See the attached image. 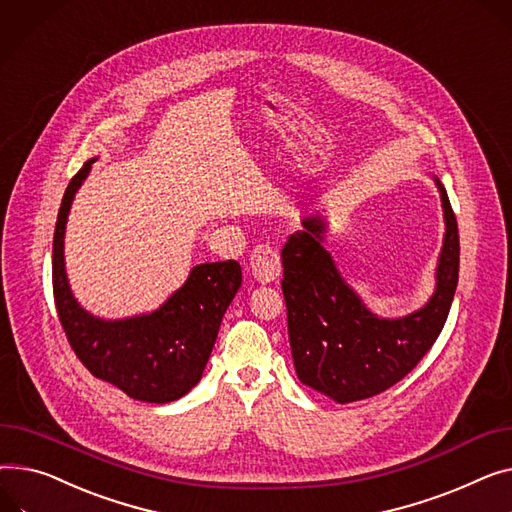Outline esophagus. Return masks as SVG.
Wrapping results in <instances>:
<instances>
[{
  "instance_id": "obj_1",
  "label": "esophagus",
  "mask_w": 512,
  "mask_h": 512,
  "mask_svg": "<svg viewBox=\"0 0 512 512\" xmlns=\"http://www.w3.org/2000/svg\"><path fill=\"white\" fill-rule=\"evenodd\" d=\"M251 271L253 278L261 284H269L276 282L282 274V263H280V255L274 247L265 245H257L251 251Z\"/></svg>"
}]
</instances>
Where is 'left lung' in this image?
Returning <instances> with one entry per match:
<instances>
[{
  "mask_svg": "<svg viewBox=\"0 0 512 512\" xmlns=\"http://www.w3.org/2000/svg\"><path fill=\"white\" fill-rule=\"evenodd\" d=\"M445 212L436 288L422 309L383 319L370 313L325 249L327 222L302 220L282 249L288 337L300 383L337 403L379 395L412 372L449 317L459 280V230L447 189L434 177Z\"/></svg>",
  "mask_w": 512,
  "mask_h": 512,
  "instance_id": "1",
  "label": "left lung"
}]
</instances>
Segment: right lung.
<instances>
[{
	"mask_svg": "<svg viewBox=\"0 0 512 512\" xmlns=\"http://www.w3.org/2000/svg\"><path fill=\"white\" fill-rule=\"evenodd\" d=\"M96 158L84 162L67 185L53 236V296L61 327L80 362L96 379L131 399L168 403L187 395L201 379L216 344L222 317L241 288L236 261L201 263L160 309L117 321L84 311L65 274L63 236L72 201Z\"/></svg>",
	"mask_w": 512,
	"mask_h": 512,
	"instance_id": "obj_1",
	"label": "right lung"
}]
</instances>
